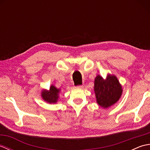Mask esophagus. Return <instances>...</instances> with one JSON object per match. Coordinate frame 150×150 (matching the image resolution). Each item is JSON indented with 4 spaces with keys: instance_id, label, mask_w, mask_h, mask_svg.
<instances>
[{
    "instance_id": "esophagus-1",
    "label": "esophagus",
    "mask_w": 150,
    "mask_h": 150,
    "mask_svg": "<svg viewBox=\"0 0 150 150\" xmlns=\"http://www.w3.org/2000/svg\"><path fill=\"white\" fill-rule=\"evenodd\" d=\"M77 88H79V89H82V88H84V86H81H81H77Z\"/></svg>"
}]
</instances>
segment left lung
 Instances as JSON below:
<instances>
[{
	"label": "left lung",
	"mask_w": 150,
	"mask_h": 150,
	"mask_svg": "<svg viewBox=\"0 0 150 150\" xmlns=\"http://www.w3.org/2000/svg\"><path fill=\"white\" fill-rule=\"evenodd\" d=\"M94 90L97 103L104 108L116 103L122 92L117 78L110 75L108 76L106 81L100 75H97L95 79Z\"/></svg>",
	"instance_id": "1"
}]
</instances>
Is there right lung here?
I'll return each mask as SVG.
<instances>
[{"label":"right lung","instance_id":"add662e5","mask_svg":"<svg viewBox=\"0 0 150 150\" xmlns=\"http://www.w3.org/2000/svg\"><path fill=\"white\" fill-rule=\"evenodd\" d=\"M60 90L57 89L54 86H51L49 91L44 90L42 92V97L47 103L50 104L55 103L58 100Z\"/></svg>","mask_w":150,"mask_h":150}]
</instances>
